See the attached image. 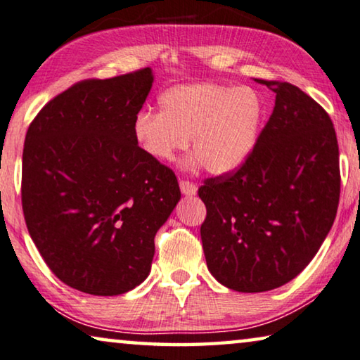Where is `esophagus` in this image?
I'll use <instances>...</instances> for the list:
<instances>
[{"label": "esophagus", "mask_w": 360, "mask_h": 360, "mask_svg": "<svg viewBox=\"0 0 360 360\" xmlns=\"http://www.w3.org/2000/svg\"><path fill=\"white\" fill-rule=\"evenodd\" d=\"M180 190H181V193H184V195L191 196V195H195V193H196L198 186L193 184V181H190V180L181 179L180 180Z\"/></svg>", "instance_id": "obj_1"}]
</instances>
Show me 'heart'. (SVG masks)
Instances as JSON below:
<instances>
[{
	"label": "heart",
	"instance_id": "heart-1",
	"mask_svg": "<svg viewBox=\"0 0 360 360\" xmlns=\"http://www.w3.org/2000/svg\"><path fill=\"white\" fill-rule=\"evenodd\" d=\"M160 113L143 108L133 122V136L150 159L167 162L180 150L195 154L190 165H205L214 175L231 174L257 146L264 103L252 87L196 82L170 87L159 97Z\"/></svg>",
	"mask_w": 360,
	"mask_h": 360
}]
</instances>
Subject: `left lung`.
<instances>
[{
  "mask_svg": "<svg viewBox=\"0 0 360 360\" xmlns=\"http://www.w3.org/2000/svg\"><path fill=\"white\" fill-rule=\"evenodd\" d=\"M257 82L276 101L253 153L198 190L207 269L238 292H264L302 273L335 222L341 191L340 149L325 108L289 82Z\"/></svg>",
  "mask_w": 360,
  "mask_h": 360,
  "instance_id": "left-lung-1",
  "label": "left lung"
}]
</instances>
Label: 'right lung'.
I'll list each match as a JSON object with an SVG mask.
<instances>
[{
	"label": "right lung",
	"mask_w": 360,
	"mask_h": 360,
	"mask_svg": "<svg viewBox=\"0 0 360 360\" xmlns=\"http://www.w3.org/2000/svg\"><path fill=\"white\" fill-rule=\"evenodd\" d=\"M149 68L84 79L29 124L20 200L27 231L61 283L118 295L148 278L154 237L180 200L174 170L144 154L133 122Z\"/></svg>",
	"instance_id": "1"
}]
</instances>
